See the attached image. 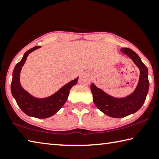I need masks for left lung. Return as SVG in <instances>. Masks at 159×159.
Listing matches in <instances>:
<instances>
[{"instance_id": "obj_1", "label": "left lung", "mask_w": 159, "mask_h": 159, "mask_svg": "<svg viewBox=\"0 0 159 159\" xmlns=\"http://www.w3.org/2000/svg\"><path fill=\"white\" fill-rule=\"evenodd\" d=\"M121 52L131 58L140 70L139 82L134 91L124 98H115L97 87L93 83L91 84L94 104L102 112L113 118L124 117L140 110L145 101L149 87L148 70L139 56L129 48H122Z\"/></svg>"}]
</instances>
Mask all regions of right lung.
Segmentation results:
<instances>
[{"instance_id":"1","label":"right lung","mask_w":159,"mask_h":159,"mask_svg":"<svg viewBox=\"0 0 159 159\" xmlns=\"http://www.w3.org/2000/svg\"><path fill=\"white\" fill-rule=\"evenodd\" d=\"M40 47L36 46L28 50L15 66L12 72L11 92L19 107L26 115L38 119H46L55 115L63 106L68 99L70 90L77 84L79 77L67 83L57 92L47 98H40L33 96L21 87L20 72L29 54Z\"/></svg>"}]
</instances>
